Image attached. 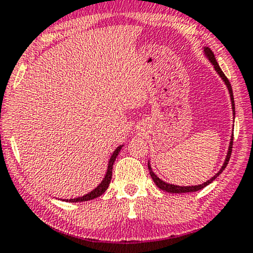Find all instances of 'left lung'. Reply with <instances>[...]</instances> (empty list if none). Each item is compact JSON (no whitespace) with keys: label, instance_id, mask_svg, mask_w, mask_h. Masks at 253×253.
Here are the masks:
<instances>
[{"label":"left lung","instance_id":"left-lung-1","mask_svg":"<svg viewBox=\"0 0 253 253\" xmlns=\"http://www.w3.org/2000/svg\"><path fill=\"white\" fill-rule=\"evenodd\" d=\"M203 52H204V56L207 57L208 59H209V62L212 64L213 65V69H215V71L218 73V76L222 78V81L224 82V84L226 85V87H228V91H229V94H230V99H231V107H232V113L235 114V100H233V93H232V88H231V85H230V82L228 81V78H226L224 73H223L222 70H220L218 63H217V60L215 58V55H213V52L211 50H210V47L206 46L203 49ZM232 141H233V134L230 137V143H229V148H228V153H226V156H225V160L224 162H223L222 167L218 171L216 172L213 176L210 178V180H208L207 182H204L202 184H197V185H176V184H170V183H167V182H165L164 180H161L158 175L155 174L154 171H153L152 167H150V164L148 161V170H149V174L150 176H152L153 181H154V183L158 185L159 189L161 190H165L167 191V193H171V194H183V193H193V191H198L201 189H203L204 187H207L208 184L211 183L212 181L216 180L217 176H219V174L224 170L226 165H228L229 160H230V155H231V150H232Z\"/></svg>","mask_w":253,"mask_h":253}]
</instances>
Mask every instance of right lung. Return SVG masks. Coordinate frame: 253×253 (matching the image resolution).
<instances>
[{"mask_svg":"<svg viewBox=\"0 0 253 253\" xmlns=\"http://www.w3.org/2000/svg\"><path fill=\"white\" fill-rule=\"evenodd\" d=\"M124 145H120L119 147H117L116 150L113 152V154L111 155L110 160H108V165H107V170H106V174H105V176L103 178V181L99 183L97 187L94 188L93 190L89 191V193L83 195L81 197H76V198H64L62 201H65V202H72V203H76V202H85V201H89V200H93V198H97L99 196H101L105 191L107 190L108 185H110V182H111V178H112V169H113V164L114 161H116L117 156L119 155L121 148H123Z\"/></svg>","mask_w":253,"mask_h":253,"instance_id":"1","label":"right lung"}]
</instances>
